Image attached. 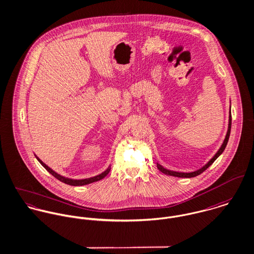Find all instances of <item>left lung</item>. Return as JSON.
<instances>
[{"label": "left lung", "instance_id": "8db88e82", "mask_svg": "<svg viewBox=\"0 0 254 254\" xmlns=\"http://www.w3.org/2000/svg\"><path fill=\"white\" fill-rule=\"evenodd\" d=\"M231 123H232V117H231V113L230 116H229V126H228V131H227V134H226V137H225V139H224V141H223V143H222V145H221V147L219 148V150L216 152V154L208 162V164H206L203 168H201L200 170H198V171H195V172H192V173H180V172H175V171H170V170H167V169H165V168H163L160 164H157V168H158V170L159 171H161L162 173H164V174H166V175H168V176H173V177H178V178H194V177H197V176H199L200 174H202L204 171H206L207 169H208V167L213 163V162L216 160V158L224 151V149H225V147H226V145H227V142H228V139H229V137H230V132H231Z\"/></svg>", "mask_w": 254, "mask_h": 254}]
</instances>
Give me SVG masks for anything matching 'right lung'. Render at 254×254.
Segmentation results:
<instances>
[{"instance_id": "right-lung-1", "label": "right lung", "mask_w": 254, "mask_h": 254, "mask_svg": "<svg viewBox=\"0 0 254 254\" xmlns=\"http://www.w3.org/2000/svg\"><path fill=\"white\" fill-rule=\"evenodd\" d=\"M37 159H38V161L40 162V163L46 168V171L49 172V174H51L54 178H56L58 181L64 183V184H66V185H72V186H80V185H89V184H92V183H95V182H98V181L104 179V178L110 173V171H111V168H108V169H107L104 173H102L101 175H98V176L93 177V178H90V179H85V180H70V179H66V178H64V177H62V176H60V175H58L57 173H55L53 170H51L48 166H46V164L42 161V160H40L38 157H37Z\"/></svg>"}]
</instances>
